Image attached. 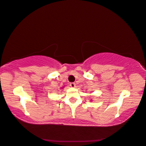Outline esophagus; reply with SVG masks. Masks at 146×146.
I'll return each instance as SVG.
<instances>
[{"mask_svg":"<svg viewBox=\"0 0 146 146\" xmlns=\"http://www.w3.org/2000/svg\"><path fill=\"white\" fill-rule=\"evenodd\" d=\"M70 86L71 87L74 88L76 86V84L74 82H71L70 84Z\"/></svg>","mask_w":146,"mask_h":146,"instance_id":"1","label":"esophagus"}]
</instances>
